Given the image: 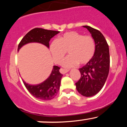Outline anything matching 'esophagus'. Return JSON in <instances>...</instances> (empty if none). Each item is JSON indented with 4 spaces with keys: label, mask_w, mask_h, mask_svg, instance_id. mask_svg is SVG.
Returning a JSON list of instances; mask_svg holds the SVG:
<instances>
[{
    "label": "esophagus",
    "mask_w": 127,
    "mask_h": 127,
    "mask_svg": "<svg viewBox=\"0 0 127 127\" xmlns=\"http://www.w3.org/2000/svg\"><path fill=\"white\" fill-rule=\"evenodd\" d=\"M68 71H69V70H68L63 69V68H60V72L61 73H62V74L66 73H67Z\"/></svg>",
    "instance_id": "obj_1"
}]
</instances>
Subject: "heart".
Segmentation results:
<instances>
[{"label": "heart", "mask_w": 127, "mask_h": 127, "mask_svg": "<svg viewBox=\"0 0 127 127\" xmlns=\"http://www.w3.org/2000/svg\"><path fill=\"white\" fill-rule=\"evenodd\" d=\"M49 51L54 62L60 64L64 57L66 51L68 56L63 61L62 64L66 68L72 67L79 63H88L94 57L95 45L90 36H83L76 32H69L53 40L49 45Z\"/></svg>", "instance_id": "1"}]
</instances>
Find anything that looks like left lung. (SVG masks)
Masks as SVG:
<instances>
[{
  "label": "left lung",
  "mask_w": 127,
  "mask_h": 127,
  "mask_svg": "<svg viewBox=\"0 0 127 127\" xmlns=\"http://www.w3.org/2000/svg\"><path fill=\"white\" fill-rule=\"evenodd\" d=\"M83 27L87 29L94 39L95 51L93 59L82 68H79L81 77L75 85L81 95L91 97L101 90L108 76L110 67L109 49L104 36L99 30L88 26Z\"/></svg>",
  "instance_id": "8db88e82"
}]
</instances>
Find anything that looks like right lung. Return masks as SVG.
I'll return each mask as SVG.
<instances>
[{"mask_svg": "<svg viewBox=\"0 0 127 127\" xmlns=\"http://www.w3.org/2000/svg\"><path fill=\"white\" fill-rule=\"evenodd\" d=\"M59 31L48 30L41 28H35L28 32L22 39L18 46V51L29 43H39L49 48V40L59 33ZM59 67L54 65L50 75L45 81L37 85H31L23 79L24 85L32 95L42 100H50L57 94L61 84L62 74L59 72Z\"/></svg>", "mask_w": 127, "mask_h": 127, "instance_id": "obj_1", "label": "right lung"}]
</instances>
